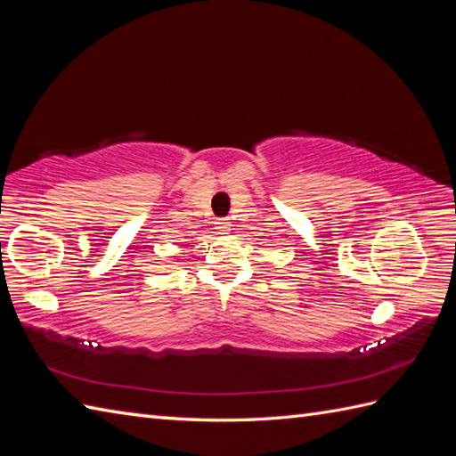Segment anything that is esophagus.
<instances>
[{"mask_svg": "<svg viewBox=\"0 0 456 456\" xmlns=\"http://www.w3.org/2000/svg\"><path fill=\"white\" fill-rule=\"evenodd\" d=\"M216 225H217V231H219V233H227V231L231 229V223H229V219H219V221L216 223Z\"/></svg>", "mask_w": 456, "mask_h": 456, "instance_id": "1", "label": "esophagus"}]
</instances>
